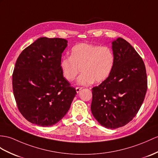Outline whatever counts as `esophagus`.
<instances>
[{
  "instance_id": "1",
  "label": "esophagus",
  "mask_w": 158,
  "mask_h": 158,
  "mask_svg": "<svg viewBox=\"0 0 158 158\" xmlns=\"http://www.w3.org/2000/svg\"><path fill=\"white\" fill-rule=\"evenodd\" d=\"M82 88H83L82 87H76V90L77 93H79L80 91L82 89Z\"/></svg>"
}]
</instances>
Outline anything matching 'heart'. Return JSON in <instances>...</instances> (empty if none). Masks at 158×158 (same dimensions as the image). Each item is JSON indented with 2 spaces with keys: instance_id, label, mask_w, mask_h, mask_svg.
I'll use <instances>...</instances> for the list:
<instances>
[{
  "instance_id": "1",
  "label": "heart",
  "mask_w": 158,
  "mask_h": 158,
  "mask_svg": "<svg viewBox=\"0 0 158 158\" xmlns=\"http://www.w3.org/2000/svg\"><path fill=\"white\" fill-rule=\"evenodd\" d=\"M114 64L113 52L106 46L82 43L71 49L70 57H63L60 67L64 77L72 82L80 72L77 84L89 85L105 81L113 71Z\"/></svg>"
}]
</instances>
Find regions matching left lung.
Instances as JSON below:
<instances>
[{
    "mask_svg": "<svg viewBox=\"0 0 158 158\" xmlns=\"http://www.w3.org/2000/svg\"><path fill=\"white\" fill-rule=\"evenodd\" d=\"M114 64L109 78L92 88L91 111L100 124L108 129L124 126L135 117L148 88L143 60L127 41H112Z\"/></svg>",
    "mask_w": 158,
    "mask_h": 158,
    "instance_id": "8db88e82",
    "label": "left lung"
}]
</instances>
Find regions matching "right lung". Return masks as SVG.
Returning <instances> with one entry per match:
<instances>
[{
    "label": "right lung",
    "mask_w": 158,
    "mask_h": 158,
    "mask_svg": "<svg viewBox=\"0 0 158 158\" xmlns=\"http://www.w3.org/2000/svg\"><path fill=\"white\" fill-rule=\"evenodd\" d=\"M67 46L65 39L40 37L17 60L13 74L14 97L20 113L33 124L52 126L70 109L76 91L60 67Z\"/></svg>",
    "instance_id": "obj_1"
}]
</instances>
